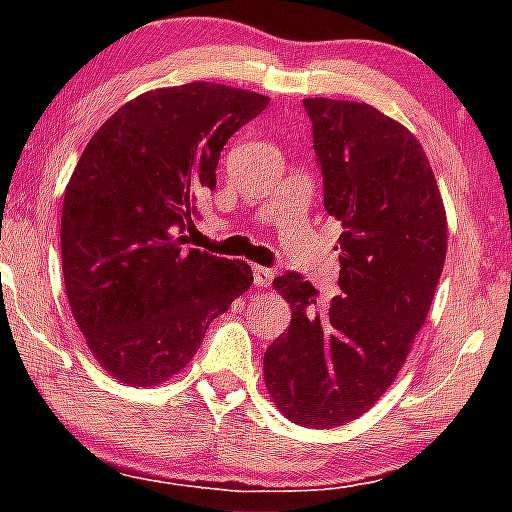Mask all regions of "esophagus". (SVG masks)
<instances>
[{
    "label": "esophagus",
    "mask_w": 512,
    "mask_h": 512,
    "mask_svg": "<svg viewBox=\"0 0 512 512\" xmlns=\"http://www.w3.org/2000/svg\"><path fill=\"white\" fill-rule=\"evenodd\" d=\"M272 277H275V270L265 268V265H254V284L256 286H270Z\"/></svg>",
    "instance_id": "obj_1"
}]
</instances>
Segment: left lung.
<instances>
[{
  "label": "left lung",
  "mask_w": 512,
  "mask_h": 512,
  "mask_svg": "<svg viewBox=\"0 0 512 512\" xmlns=\"http://www.w3.org/2000/svg\"><path fill=\"white\" fill-rule=\"evenodd\" d=\"M324 207L342 223L340 296L275 277L291 326L263 356L279 412L333 429L375 405L408 359L447 254V216L417 137L366 102L307 97Z\"/></svg>",
  "instance_id": "1"
}]
</instances>
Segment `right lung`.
I'll list each match as a JSON object with an SVG mask.
<instances>
[{
	"mask_svg": "<svg viewBox=\"0 0 512 512\" xmlns=\"http://www.w3.org/2000/svg\"><path fill=\"white\" fill-rule=\"evenodd\" d=\"M268 102L207 81L149 90L81 153L62 202V275L86 345L114 380H170L254 282L244 261L188 247L184 230L216 186L221 149Z\"/></svg>",
	"mask_w": 512,
	"mask_h": 512,
	"instance_id": "obj_1",
	"label": "right lung"
}]
</instances>
